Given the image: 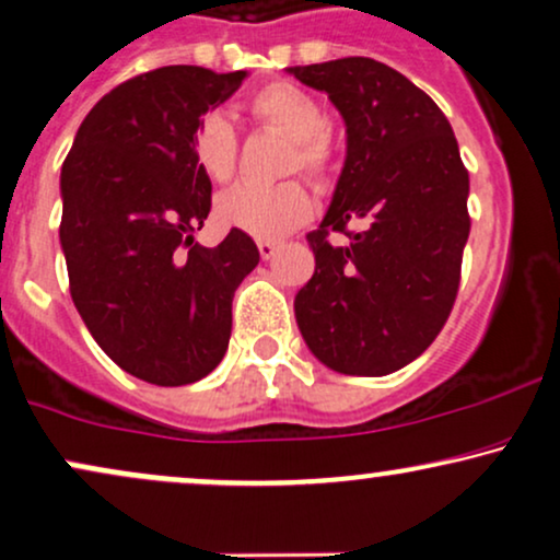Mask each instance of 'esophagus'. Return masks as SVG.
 Listing matches in <instances>:
<instances>
[{"instance_id": "1", "label": "esophagus", "mask_w": 560, "mask_h": 560, "mask_svg": "<svg viewBox=\"0 0 560 560\" xmlns=\"http://www.w3.org/2000/svg\"><path fill=\"white\" fill-rule=\"evenodd\" d=\"M258 250H260V258L271 260L276 256V250H279V243H271V240H260Z\"/></svg>"}]
</instances>
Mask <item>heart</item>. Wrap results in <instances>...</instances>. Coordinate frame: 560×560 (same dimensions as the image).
Here are the masks:
<instances>
[{
	"instance_id": "obj_1",
	"label": "heart",
	"mask_w": 560,
	"mask_h": 560,
	"mask_svg": "<svg viewBox=\"0 0 560 560\" xmlns=\"http://www.w3.org/2000/svg\"><path fill=\"white\" fill-rule=\"evenodd\" d=\"M253 116L279 129L294 141L289 170H300L310 178H320L330 165L328 116L310 92L289 82H273L250 97ZM194 158L203 175L224 183L235 173L237 133L224 113L211 110L194 133ZM214 217L222 228L243 230L258 240L284 237L313 217V201L296 183L258 188L240 183L217 198Z\"/></svg>"
}]
</instances>
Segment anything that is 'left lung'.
<instances>
[{
  "mask_svg": "<svg viewBox=\"0 0 560 560\" xmlns=\"http://www.w3.org/2000/svg\"><path fill=\"white\" fill-rule=\"evenodd\" d=\"M289 74L320 90L346 124L341 178L307 235L315 273L294 315L317 362L382 377L429 349L447 323L470 235L468 170L439 105L387 63L349 56ZM364 221L362 233L345 230ZM330 231L350 245L330 246Z\"/></svg>",
  "mask_w": 560,
  "mask_h": 560,
  "instance_id": "1",
  "label": "left lung"
}]
</instances>
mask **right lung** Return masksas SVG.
Returning a JSON list of instances; mask_svg holds the SVG:
<instances>
[{
  "mask_svg": "<svg viewBox=\"0 0 560 560\" xmlns=\"http://www.w3.org/2000/svg\"><path fill=\"white\" fill-rule=\"evenodd\" d=\"M245 77L203 67L133 77L88 113L61 165L59 240L77 313L113 362L152 385L217 370L232 296L260 260L243 230L217 247L194 243L211 209L196 126Z\"/></svg>",
  "mask_w": 560,
  "mask_h": 560,
  "instance_id": "1",
  "label": "right lung"
}]
</instances>
